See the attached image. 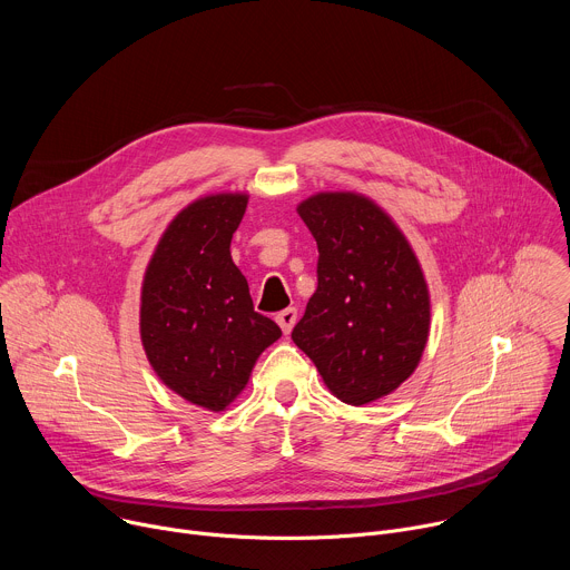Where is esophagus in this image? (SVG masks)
<instances>
[{
    "label": "esophagus",
    "mask_w": 570,
    "mask_h": 570,
    "mask_svg": "<svg viewBox=\"0 0 570 570\" xmlns=\"http://www.w3.org/2000/svg\"><path fill=\"white\" fill-rule=\"evenodd\" d=\"M275 320H277V324L282 327V332L288 336V334L293 332V327H295V322H297V308H295V306H288V308L279 311Z\"/></svg>",
    "instance_id": "34e87169"
}]
</instances>
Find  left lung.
<instances>
[{
	"mask_svg": "<svg viewBox=\"0 0 570 570\" xmlns=\"http://www.w3.org/2000/svg\"><path fill=\"white\" fill-rule=\"evenodd\" d=\"M317 243V288L291 334L327 387L363 405L409 379L429 338V288L409 240L367 198L297 207Z\"/></svg>",
	"mask_w": 570,
	"mask_h": 570,
	"instance_id": "obj_1",
	"label": "left lung"
}]
</instances>
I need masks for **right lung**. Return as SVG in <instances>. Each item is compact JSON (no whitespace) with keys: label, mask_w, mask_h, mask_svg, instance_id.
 Segmentation results:
<instances>
[{"label":"right lung","mask_w":570,"mask_h":570,"mask_svg":"<svg viewBox=\"0 0 570 570\" xmlns=\"http://www.w3.org/2000/svg\"><path fill=\"white\" fill-rule=\"evenodd\" d=\"M248 196L218 194L183 209L157 243L141 288V343L174 392L223 411L282 330L257 313L229 240Z\"/></svg>","instance_id":"right-lung-1"}]
</instances>
